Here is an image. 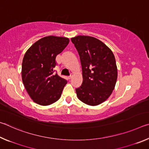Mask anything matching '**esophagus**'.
<instances>
[{
    "label": "esophagus",
    "instance_id": "34e87169",
    "mask_svg": "<svg viewBox=\"0 0 149 149\" xmlns=\"http://www.w3.org/2000/svg\"><path fill=\"white\" fill-rule=\"evenodd\" d=\"M72 76H73V75H70V76H68V78L69 79H72Z\"/></svg>",
    "mask_w": 149,
    "mask_h": 149
}]
</instances>
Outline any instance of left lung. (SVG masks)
Wrapping results in <instances>:
<instances>
[{"mask_svg":"<svg viewBox=\"0 0 149 149\" xmlns=\"http://www.w3.org/2000/svg\"><path fill=\"white\" fill-rule=\"evenodd\" d=\"M79 53L83 83L75 89L81 101L90 106L104 102L114 90L118 77L114 55L100 40L79 35L71 39Z\"/></svg>","mask_w":149,"mask_h":149,"instance_id":"left-lung-1","label":"left lung"}]
</instances>
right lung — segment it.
Returning <instances> with one entry per match:
<instances>
[{
	"mask_svg": "<svg viewBox=\"0 0 149 149\" xmlns=\"http://www.w3.org/2000/svg\"><path fill=\"white\" fill-rule=\"evenodd\" d=\"M70 42L68 38L47 36L32 45L24 55L22 81L27 93L39 105L47 106L61 97L67 81L54 74L56 57Z\"/></svg>",
	"mask_w": 149,
	"mask_h": 149,
	"instance_id": "right-lung-1",
	"label": "right lung"
}]
</instances>
